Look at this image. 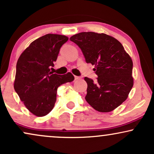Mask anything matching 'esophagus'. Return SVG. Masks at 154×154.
<instances>
[{"mask_svg": "<svg viewBox=\"0 0 154 154\" xmlns=\"http://www.w3.org/2000/svg\"><path fill=\"white\" fill-rule=\"evenodd\" d=\"M74 78H75V80H78V79H80V77H79V76H76V75H75V76H74Z\"/></svg>", "mask_w": 154, "mask_h": 154, "instance_id": "1", "label": "esophagus"}]
</instances>
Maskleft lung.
<instances>
[{
    "mask_svg": "<svg viewBox=\"0 0 154 154\" xmlns=\"http://www.w3.org/2000/svg\"><path fill=\"white\" fill-rule=\"evenodd\" d=\"M82 51L87 63L95 65L94 82L85 77L86 101L96 111L110 112L128 98L134 85L133 62L122 44L105 33L82 32L70 38Z\"/></svg>",
    "mask_w": 154,
    "mask_h": 154,
    "instance_id": "obj_1",
    "label": "left lung"
}]
</instances>
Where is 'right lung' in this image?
Instances as JSON below:
<instances>
[{"label": "right lung", "mask_w": 154, "mask_h": 154, "mask_svg": "<svg viewBox=\"0 0 154 154\" xmlns=\"http://www.w3.org/2000/svg\"><path fill=\"white\" fill-rule=\"evenodd\" d=\"M68 38L46 34L33 41L16 64L14 89L26 107L36 116H44L54 109L58 86L74 80L71 73L58 75L50 71L60 48Z\"/></svg>", "instance_id": "obj_1"}]
</instances>
